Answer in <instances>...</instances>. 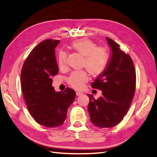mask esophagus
Masks as SVG:
<instances>
[{"mask_svg": "<svg viewBox=\"0 0 157 157\" xmlns=\"http://www.w3.org/2000/svg\"><path fill=\"white\" fill-rule=\"evenodd\" d=\"M82 94V92H80V91H76V95H77V96H78V95H81Z\"/></svg>", "mask_w": 157, "mask_h": 157, "instance_id": "34e87169", "label": "esophagus"}]
</instances>
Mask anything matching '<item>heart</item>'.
I'll use <instances>...</instances> for the list:
<instances>
[{"label": "heart", "mask_w": 157, "mask_h": 157, "mask_svg": "<svg viewBox=\"0 0 157 157\" xmlns=\"http://www.w3.org/2000/svg\"><path fill=\"white\" fill-rule=\"evenodd\" d=\"M94 41L87 38H80L70 44V47L84 57L82 66L94 76H98L103 73L109 59L107 50L104 47H96ZM67 54L63 51H59L57 54V64L60 69L66 66ZM89 76L85 70L72 72L67 79V82L72 88L81 89L88 81Z\"/></svg>", "instance_id": "heart-1"}]
</instances>
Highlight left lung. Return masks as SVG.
I'll return each mask as SVG.
<instances>
[{
    "instance_id": "1",
    "label": "left lung",
    "mask_w": 157,
    "mask_h": 157,
    "mask_svg": "<svg viewBox=\"0 0 157 157\" xmlns=\"http://www.w3.org/2000/svg\"><path fill=\"white\" fill-rule=\"evenodd\" d=\"M112 49V57L106 69L94 80L92 88L102 91L101 97L95 99L88 94V111L94 125L100 128L116 126L123 120L130 107L135 94L136 75L129 54L120 45L106 37Z\"/></svg>"
}]
</instances>
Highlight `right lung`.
<instances>
[{
  "mask_svg": "<svg viewBox=\"0 0 157 157\" xmlns=\"http://www.w3.org/2000/svg\"><path fill=\"white\" fill-rule=\"evenodd\" d=\"M59 42H40L25 59L21 72V91L28 110L36 122L47 127L62 125L76 97L75 90L69 87L56 92L52 87V78L59 71L55 56Z\"/></svg>",
  "mask_w": 157,
  "mask_h": 157,
  "instance_id": "right-lung-1",
  "label": "right lung"
}]
</instances>
